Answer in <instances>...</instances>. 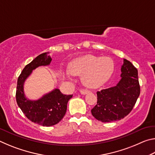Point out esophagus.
Instances as JSON below:
<instances>
[{
  "label": "esophagus",
  "instance_id": "esophagus-1",
  "mask_svg": "<svg viewBox=\"0 0 155 155\" xmlns=\"http://www.w3.org/2000/svg\"><path fill=\"white\" fill-rule=\"evenodd\" d=\"M90 92V91H89L88 90H81V91H80V93L81 94H83V95H85V94H87V93H89Z\"/></svg>",
  "mask_w": 155,
  "mask_h": 155
}]
</instances>
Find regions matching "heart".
Masks as SVG:
<instances>
[{
  "mask_svg": "<svg viewBox=\"0 0 155 155\" xmlns=\"http://www.w3.org/2000/svg\"><path fill=\"white\" fill-rule=\"evenodd\" d=\"M114 64L109 57L86 55L74 60L69 65L72 75L82 76V82L90 88L104 85L114 72Z\"/></svg>",
  "mask_w": 155,
  "mask_h": 155,
  "instance_id": "heart-1",
  "label": "heart"
}]
</instances>
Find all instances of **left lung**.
I'll list each match as a JSON object with an SVG mask.
<instances>
[{
	"label": "left lung",
	"instance_id": "obj_1",
	"mask_svg": "<svg viewBox=\"0 0 155 155\" xmlns=\"http://www.w3.org/2000/svg\"><path fill=\"white\" fill-rule=\"evenodd\" d=\"M121 79L114 87L97 91V104L91 114L99 121L109 122L120 120L129 114L140 94L137 70L124 59Z\"/></svg>",
	"mask_w": 155,
	"mask_h": 155
}]
</instances>
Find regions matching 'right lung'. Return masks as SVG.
<instances>
[{"label":"right lung","mask_w":155,"mask_h":155,"mask_svg":"<svg viewBox=\"0 0 155 155\" xmlns=\"http://www.w3.org/2000/svg\"><path fill=\"white\" fill-rule=\"evenodd\" d=\"M49 52H44L34 59L22 70L18 78L16 101L26 117L35 124L51 127L62 120L66 113L67 104L72 95L63 94L59 89H54L35 101L26 97L24 91L25 81L33 70L40 66L49 65L52 61Z\"/></svg>","instance_id":"obj_1"}]
</instances>
